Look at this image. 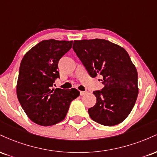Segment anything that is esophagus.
Returning a JSON list of instances; mask_svg holds the SVG:
<instances>
[{"mask_svg":"<svg viewBox=\"0 0 157 157\" xmlns=\"http://www.w3.org/2000/svg\"><path fill=\"white\" fill-rule=\"evenodd\" d=\"M86 93H87V91H80V94L81 96H83V95L86 94Z\"/></svg>","mask_w":157,"mask_h":157,"instance_id":"obj_1","label":"esophagus"}]
</instances>
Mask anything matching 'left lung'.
<instances>
[{
  "label": "left lung",
  "instance_id": "1",
  "mask_svg": "<svg viewBox=\"0 0 157 157\" xmlns=\"http://www.w3.org/2000/svg\"><path fill=\"white\" fill-rule=\"evenodd\" d=\"M73 49L90 76L102 75L103 89L94 91V106L88 110L101 125L120 124L131 113L138 96V75L128 52L103 39L75 40Z\"/></svg>",
  "mask_w": 157,
  "mask_h": 157
}]
</instances>
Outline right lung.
<instances>
[{
    "mask_svg": "<svg viewBox=\"0 0 157 157\" xmlns=\"http://www.w3.org/2000/svg\"><path fill=\"white\" fill-rule=\"evenodd\" d=\"M73 41L46 40L24 55L21 63L17 96L28 117L36 124L49 126L66 117L72 100L80 95L75 89H52L60 78L58 62L71 49Z\"/></svg>",
    "mask_w": 157,
    "mask_h": 157,
    "instance_id": "obj_1",
    "label": "right lung"
}]
</instances>
